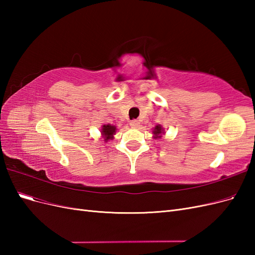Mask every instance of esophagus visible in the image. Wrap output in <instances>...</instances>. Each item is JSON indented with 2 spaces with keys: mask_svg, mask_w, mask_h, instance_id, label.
Wrapping results in <instances>:
<instances>
[{
  "mask_svg": "<svg viewBox=\"0 0 255 255\" xmlns=\"http://www.w3.org/2000/svg\"><path fill=\"white\" fill-rule=\"evenodd\" d=\"M129 126L132 127V128H137L138 126H139V121H138V120H132V121H129Z\"/></svg>",
  "mask_w": 255,
  "mask_h": 255,
  "instance_id": "1",
  "label": "esophagus"
}]
</instances>
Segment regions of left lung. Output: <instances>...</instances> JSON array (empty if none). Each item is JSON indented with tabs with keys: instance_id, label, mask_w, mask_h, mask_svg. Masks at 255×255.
Returning a JSON list of instances; mask_svg holds the SVG:
<instances>
[{
	"instance_id": "1",
	"label": "left lung",
	"mask_w": 255,
	"mask_h": 255,
	"mask_svg": "<svg viewBox=\"0 0 255 255\" xmlns=\"http://www.w3.org/2000/svg\"><path fill=\"white\" fill-rule=\"evenodd\" d=\"M163 133V128H161V127L160 126H156L155 128H154V130H153V134L155 135L156 137L155 138H159L160 137V134Z\"/></svg>"
}]
</instances>
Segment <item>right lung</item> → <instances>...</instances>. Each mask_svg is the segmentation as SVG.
Segmentation results:
<instances>
[{
  "mask_svg": "<svg viewBox=\"0 0 255 255\" xmlns=\"http://www.w3.org/2000/svg\"><path fill=\"white\" fill-rule=\"evenodd\" d=\"M116 127L114 126H111V125H107V126H103V128H102V134L105 138V140H109L111 139V138H113V135L115 134L116 132Z\"/></svg>",
  "mask_w": 255,
  "mask_h": 255,
  "instance_id": "1",
  "label": "right lung"
}]
</instances>
